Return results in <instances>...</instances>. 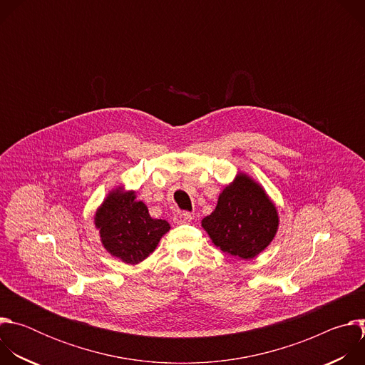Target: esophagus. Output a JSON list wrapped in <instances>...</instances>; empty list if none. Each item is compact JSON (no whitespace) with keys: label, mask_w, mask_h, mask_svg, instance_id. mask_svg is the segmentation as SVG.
I'll list each match as a JSON object with an SVG mask.
<instances>
[{"label":"esophagus","mask_w":365,"mask_h":365,"mask_svg":"<svg viewBox=\"0 0 365 365\" xmlns=\"http://www.w3.org/2000/svg\"><path fill=\"white\" fill-rule=\"evenodd\" d=\"M192 221V215L189 212H179L173 217V222L176 225H180V224H186V222H190Z\"/></svg>","instance_id":"obj_1"}]
</instances>
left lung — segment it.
Returning a JSON list of instances; mask_svg holds the SVG:
<instances>
[{"label":"left lung","instance_id":"obj_1","mask_svg":"<svg viewBox=\"0 0 365 365\" xmlns=\"http://www.w3.org/2000/svg\"><path fill=\"white\" fill-rule=\"evenodd\" d=\"M202 227L224 252L250 259L274 238L279 215L264 189L240 173L220 195L215 211L202 220Z\"/></svg>","mask_w":365,"mask_h":365}]
</instances>
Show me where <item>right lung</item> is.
Returning a JSON list of instances; mask_svg holds the SVG:
<instances>
[{"instance_id":"right-lung-1","label":"right lung","mask_w":365,"mask_h":365,"mask_svg":"<svg viewBox=\"0 0 365 365\" xmlns=\"http://www.w3.org/2000/svg\"><path fill=\"white\" fill-rule=\"evenodd\" d=\"M95 227L107 251L127 264L143 262L170 230L168 221L150 217L133 190H113L96 211Z\"/></svg>"}]
</instances>
